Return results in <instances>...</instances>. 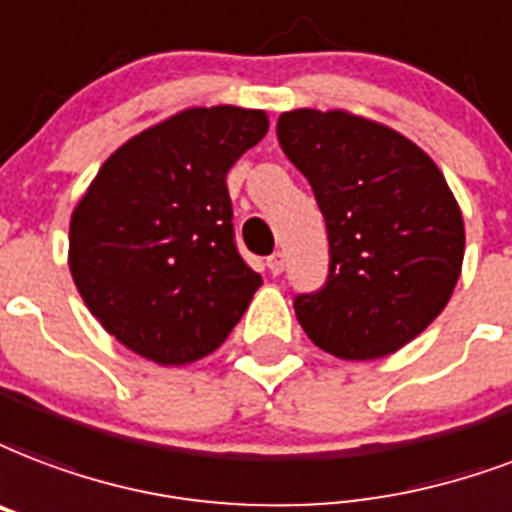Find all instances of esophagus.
Masks as SVG:
<instances>
[{
  "label": "esophagus",
  "instance_id": "34e87169",
  "mask_svg": "<svg viewBox=\"0 0 512 512\" xmlns=\"http://www.w3.org/2000/svg\"><path fill=\"white\" fill-rule=\"evenodd\" d=\"M265 265H268V271H271L273 276H279V273L284 271V252H273Z\"/></svg>",
  "mask_w": 512,
  "mask_h": 512
}]
</instances>
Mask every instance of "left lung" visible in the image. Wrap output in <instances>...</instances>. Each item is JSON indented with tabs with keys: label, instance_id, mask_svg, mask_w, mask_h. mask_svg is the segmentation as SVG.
<instances>
[{
	"label": "left lung",
	"instance_id": "1",
	"mask_svg": "<svg viewBox=\"0 0 512 512\" xmlns=\"http://www.w3.org/2000/svg\"><path fill=\"white\" fill-rule=\"evenodd\" d=\"M279 144L317 195L330 273L295 317L338 360H378L424 333L451 300L464 220L443 171L395 128L346 109H292Z\"/></svg>",
	"mask_w": 512,
	"mask_h": 512
}]
</instances>
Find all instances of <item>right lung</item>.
Instances as JSON below:
<instances>
[{"label": "right lung", "mask_w": 512, "mask_h": 512, "mask_svg": "<svg viewBox=\"0 0 512 512\" xmlns=\"http://www.w3.org/2000/svg\"><path fill=\"white\" fill-rule=\"evenodd\" d=\"M265 134L263 109L187 107L120 144L74 206V287L144 360H204L263 284L233 241L225 177Z\"/></svg>", "instance_id": "obj_1"}]
</instances>
